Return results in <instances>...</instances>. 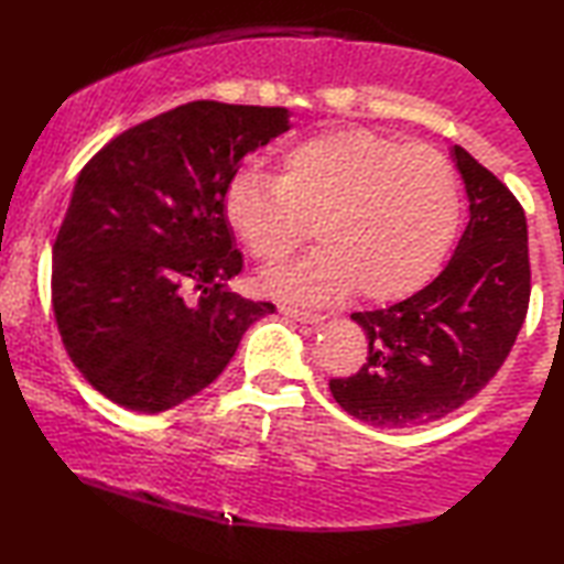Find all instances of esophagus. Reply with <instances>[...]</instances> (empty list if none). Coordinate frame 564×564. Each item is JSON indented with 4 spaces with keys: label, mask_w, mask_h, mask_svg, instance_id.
I'll use <instances>...</instances> for the list:
<instances>
[{
    "label": "esophagus",
    "mask_w": 564,
    "mask_h": 564,
    "mask_svg": "<svg viewBox=\"0 0 564 564\" xmlns=\"http://www.w3.org/2000/svg\"><path fill=\"white\" fill-rule=\"evenodd\" d=\"M284 317H290V319H294V322H300V324H322L324 319V314H314V312H304V310H297V307H282L280 310Z\"/></svg>",
    "instance_id": "esophagus-1"
}]
</instances>
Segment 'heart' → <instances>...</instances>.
Returning a JSON list of instances; mask_svg holds the SVG:
<instances>
[{"instance_id":"obj_1","label":"heart","mask_w":564,"mask_h":564,"mask_svg":"<svg viewBox=\"0 0 564 564\" xmlns=\"http://www.w3.org/2000/svg\"><path fill=\"white\" fill-rule=\"evenodd\" d=\"M223 215L264 267L297 252L317 225V252L264 274L272 294L327 302L359 290L391 302L441 270L458 232L460 193L451 161L433 145L341 128L288 148L274 181L237 171Z\"/></svg>"}]
</instances>
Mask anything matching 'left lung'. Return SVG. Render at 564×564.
<instances>
[{
  "label": "left lung",
  "instance_id": "8db88e82",
  "mask_svg": "<svg viewBox=\"0 0 564 564\" xmlns=\"http://www.w3.org/2000/svg\"><path fill=\"white\" fill-rule=\"evenodd\" d=\"M451 158L466 183L468 225L443 272L409 300L354 312L369 354L329 389L354 419L413 429L460 409L508 359L530 302L528 223L520 203L466 148Z\"/></svg>",
  "mask_w": 564,
  "mask_h": 564
}]
</instances>
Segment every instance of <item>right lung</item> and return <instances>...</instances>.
Returning a JSON list of instances; mask_svg holds the SVG:
<instances>
[{"label": "right lung", "instance_id": "right-lung-1", "mask_svg": "<svg viewBox=\"0 0 564 564\" xmlns=\"http://www.w3.org/2000/svg\"><path fill=\"white\" fill-rule=\"evenodd\" d=\"M290 131L280 106L193 101L106 143L78 173L52 247V304L74 367L106 399L161 413L200 393L270 302L242 270L223 195L247 155Z\"/></svg>", "mask_w": 564, "mask_h": 564}]
</instances>
